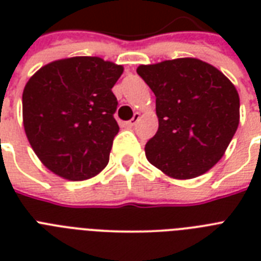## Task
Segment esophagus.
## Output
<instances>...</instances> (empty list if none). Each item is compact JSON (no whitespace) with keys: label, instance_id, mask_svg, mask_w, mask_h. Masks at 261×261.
I'll use <instances>...</instances> for the list:
<instances>
[{"label":"esophagus","instance_id":"obj_1","mask_svg":"<svg viewBox=\"0 0 261 261\" xmlns=\"http://www.w3.org/2000/svg\"><path fill=\"white\" fill-rule=\"evenodd\" d=\"M139 118H141V114H138V112H137V114H134V116H133V119H131V120H128V122H127L126 124H127V126H128V127L135 126V124L138 123Z\"/></svg>","mask_w":261,"mask_h":261}]
</instances>
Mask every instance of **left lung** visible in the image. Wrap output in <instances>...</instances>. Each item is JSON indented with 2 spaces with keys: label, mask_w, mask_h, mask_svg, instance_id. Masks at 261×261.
<instances>
[{
  "label": "left lung",
  "mask_w": 261,
  "mask_h": 261,
  "mask_svg": "<svg viewBox=\"0 0 261 261\" xmlns=\"http://www.w3.org/2000/svg\"><path fill=\"white\" fill-rule=\"evenodd\" d=\"M155 94L159 130L147 161L177 180L198 177L222 159L240 123L239 92L217 67L177 58L137 69Z\"/></svg>",
  "instance_id": "left-lung-1"
}]
</instances>
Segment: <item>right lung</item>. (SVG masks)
<instances>
[{
	"mask_svg": "<svg viewBox=\"0 0 261 261\" xmlns=\"http://www.w3.org/2000/svg\"><path fill=\"white\" fill-rule=\"evenodd\" d=\"M122 73V65L98 57H73L47 63L28 80L22 124L47 169L83 181L107 167L119 133L112 88Z\"/></svg>",
	"mask_w": 261,
	"mask_h": 261,
	"instance_id": "right-lung-1",
	"label": "right lung"
}]
</instances>
